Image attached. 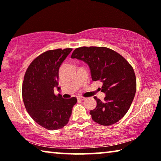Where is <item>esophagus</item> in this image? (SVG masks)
I'll use <instances>...</instances> for the list:
<instances>
[{"mask_svg":"<svg viewBox=\"0 0 161 161\" xmlns=\"http://www.w3.org/2000/svg\"><path fill=\"white\" fill-rule=\"evenodd\" d=\"M85 99H86V98L85 97H79L77 98V99L78 100H80V101H83V100H84Z\"/></svg>","mask_w":161,"mask_h":161,"instance_id":"34e87169","label":"esophagus"}]
</instances>
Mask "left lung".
Listing matches in <instances>:
<instances>
[{
	"label": "left lung",
	"mask_w": 161,
	"mask_h": 161,
	"mask_svg": "<svg viewBox=\"0 0 161 161\" xmlns=\"http://www.w3.org/2000/svg\"><path fill=\"white\" fill-rule=\"evenodd\" d=\"M72 58L81 59L90 67L92 79L103 83L106 97L90 111L93 121L102 126L116 123L129 111L136 91L134 70L123 56L105 47H81L75 49Z\"/></svg>",
	"instance_id": "1"
}]
</instances>
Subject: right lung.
<instances>
[{"label": "right lung", "instance_id": "1", "mask_svg": "<svg viewBox=\"0 0 161 161\" xmlns=\"http://www.w3.org/2000/svg\"><path fill=\"white\" fill-rule=\"evenodd\" d=\"M72 48L45 52L34 59L27 69L22 87V95L29 115L47 130L64 127L69 121L76 97L63 99L54 94L58 86L59 69Z\"/></svg>", "mask_w": 161, "mask_h": 161}]
</instances>
